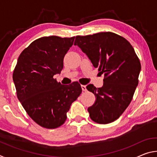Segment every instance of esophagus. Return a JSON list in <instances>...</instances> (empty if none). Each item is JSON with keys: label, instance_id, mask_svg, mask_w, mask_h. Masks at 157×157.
I'll use <instances>...</instances> for the list:
<instances>
[{"label": "esophagus", "instance_id": "34e87169", "mask_svg": "<svg viewBox=\"0 0 157 157\" xmlns=\"http://www.w3.org/2000/svg\"><path fill=\"white\" fill-rule=\"evenodd\" d=\"M81 87H82V91H87L86 86H85V85H82Z\"/></svg>", "mask_w": 157, "mask_h": 157}]
</instances>
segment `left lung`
Wrapping results in <instances>:
<instances>
[{"label": "left lung", "instance_id": "8db88e82", "mask_svg": "<svg viewBox=\"0 0 157 157\" xmlns=\"http://www.w3.org/2000/svg\"><path fill=\"white\" fill-rule=\"evenodd\" d=\"M74 45L100 73H105L102 87L86 86L96 97L88 108L90 118L100 124L113 122L130 104L139 84L141 66L134 49L123 36L110 32L77 36Z\"/></svg>", "mask_w": 157, "mask_h": 157}]
</instances>
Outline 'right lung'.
I'll use <instances>...</instances> for the list:
<instances>
[{"label": "right lung", "instance_id": "obj_1", "mask_svg": "<svg viewBox=\"0 0 157 157\" xmlns=\"http://www.w3.org/2000/svg\"><path fill=\"white\" fill-rule=\"evenodd\" d=\"M75 36H44L34 41L21 53L13 73L18 100L39 125L55 129L64 123L71 105L82 93L78 82L69 86L53 76L63 67V57Z\"/></svg>", "mask_w": 157, "mask_h": 157}]
</instances>
